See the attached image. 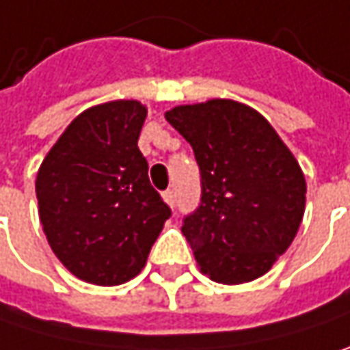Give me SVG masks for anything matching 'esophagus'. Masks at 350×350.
<instances>
[{
    "mask_svg": "<svg viewBox=\"0 0 350 350\" xmlns=\"http://www.w3.org/2000/svg\"><path fill=\"white\" fill-rule=\"evenodd\" d=\"M162 198H164V202H166V204L174 206V190H166V192L162 194Z\"/></svg>",
    "mask_w": 350,
    "mask_h": 350,
    "instance_id": "34e87169",
    "label": "esophagus"
}]
</instances>
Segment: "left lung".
<instances>
[{"mask_svg":"<svg viewBox=\"0 0 350 350\" xmlns=\"http://www.w3.org/2000/svg\"><path fill=\"white\" fill-rule=\"evenodd\" d=\"M166 120L200 166V206L182 224L200 272L222 284L267 274L302 222L306 182L297 158L262 113L234 100L176 106Z\"/></svg>","mask_w":350,"mask_h":350,"instance_id":"obj_1","label":"left lung"}]
</instances>
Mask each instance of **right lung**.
I'll use <instances>...</instances> for the list:
<instances>
[{
    "instance_id": "right-lung-1",
    "label": "right lung",
    "mask_w": 350,
    "mask_h": 350,
    "mask_svg": "<svg viewBox=\"0 0 350 350\" xmlns=\"http://www.w3.org/2000/svg\"><path fill=\"white\" fill-rule=\"evenodd\" d=\"M146 113L138 100L88 108L38 170L46 239L59 262L85 282L116 286L134 278L170 218L138 148Z\"/></svg>"
}]
</instances>
